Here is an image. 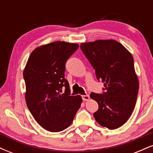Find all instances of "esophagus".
<instances>
[{"instance_id": "obj_1", "label": "esophagus", "mask_w": 153, "mask_h": 153, "mask_svg": "<svg viewBox=\"0 0 153 153\" xmlns=\"http://www.w3.org/2000/svg\"><path fill=\"white\" fill-rule=\"evenodd\" d=\"M82 99L83 101H88L90 99V96L88 95H83V96H82Z\"/></svg>"}]
</instances>
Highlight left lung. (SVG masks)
Returning <instances> with one entry per match:
<instances>
[{
    "mask_svg": "<svg viewBox=\"0 0 153 153\" xmlns=\"http://www.w3.org/2000/svg\"><path fill=\"white\" fill-rule=\"evenodd\" d=\"M80 49L106 90L103 94L90 95L99 104L94 118L102 127L117 129L130 117L137 98L139 80L132 55L113 39L82 43Z\"/></svg>",
    "mask_w": 153,
    "mask_h": 153,
    "instance_id": "left-lung-1",
    "label": "left lung"
}]
</instances>
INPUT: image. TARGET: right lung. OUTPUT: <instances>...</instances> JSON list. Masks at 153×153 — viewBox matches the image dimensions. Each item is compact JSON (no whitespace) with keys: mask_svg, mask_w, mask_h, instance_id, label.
<instances>
[{"mask_svg":"<svg viewBox=\"0 0 153 153\" xmlns=\"http://www.w3.org/2000/svg\"><path fill=\"white\" fill-rule=\"evenodd\" d=\"M78 47V44L59 41L40 46L31 52L24 68L26 105L47 131L68 128L80 107L82 97L71 96L65 78V63Z\"/></svg>","mask_w":153,"mask_h":153,"instance_id":"right-lung-1","label":"right lung"}]
</instances>
